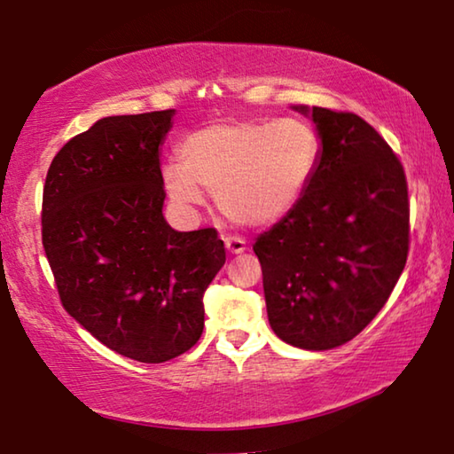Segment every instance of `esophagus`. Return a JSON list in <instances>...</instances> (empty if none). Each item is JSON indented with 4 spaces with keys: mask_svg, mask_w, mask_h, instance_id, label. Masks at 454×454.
I'll return each mask as SVG.
<instances>
[{
    "mask_svg": "<svg viewBox=\"0 0 454 454\" xmlns=\"http://www.w3.org/2000/svg\"><path fill=\"white\" fill-rule=\"evenodd\" d=\"M225 247H227V252L229 254H241V252H246V239H241V238H225Z\"/></svg>",
    "mask_w": 454,
    "mask_h": 454,
    "instance_id": "obj_1",
    "label": "esophagus"
}]
</instances>
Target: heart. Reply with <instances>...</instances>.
Instances as JSON below:
<instances>
[{
	"instance_id": "1",
	"label": "heart",
	"mask_w": 454,
	"mask_h": 454,
	"mask_svg": "<svg viewBox=\"0 0 454 454\" xmlns=\"http://www.w3.org/2000/svg\"><path fill=\"white\" fill-rule=\"evenodd\" d=\"M320 157L318 129L301 117L219 121L185 136L179 160L163 167V184L177 207H200L204 188L227 219L266 227L301 200Z\"/></svg>"
}]
</instances>
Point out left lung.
<instances>
[{"label":"left lung","mask_w":454,"mask_h":454,"mask_svg":"<svg viewBox=\"0 0 454 454\" xmlns=\"http://www.w3.org/2000/svg\"><path fill=\"white\" fill-rule=\"evenodd\" d=\"M322 138L301 200L254 244L269 322L285 343L326 351L374 320L409 252L403 165L356 114L295 105Z\"/></svg>","instance_id":"left-lung-1"}]
</instances>
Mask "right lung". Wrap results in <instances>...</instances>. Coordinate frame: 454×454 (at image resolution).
<instances>
[{
    "instance_id": "right-lung-1",
    "label": "right lung",
    "mask_w": 454,
    "mask_h": 454,
    "mask_svg": "<svg viewBox=\"0 0 454 454\" xmlns=\"http://www.w3.org/2000/svg\"><path fill=\"white\" fill-rule=\"evenodd\" d=\"M173 115L103 117L55 154L43 190V247L66 312L142 364L196 345L204 291L225 264L215 229L176 231L163 216Z\"/></svg>"
}]
</instances>
